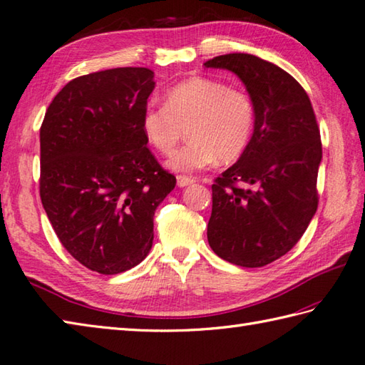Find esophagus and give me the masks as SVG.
Segmentation results:
<instances>
[{
  "instance_id": "1",
  "label": "esophagus",
  "mask_w": 365,
  "mask_h": 365,
  "mask_svg": "<svg viewBox=\"0 0 365 365\" xmlns=\"http://www.w3.org/2000/svg\"><path fill=\"white\" fill-rule=\"evenodd\" d=\"M192 182H195V178L192 177H188V175H177V185L180 188L183 187H188V185H191Z\"/></svg>"
}]
</instances>
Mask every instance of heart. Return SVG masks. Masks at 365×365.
Here are the masks:
<instances>
[{
	"mask_svg": "<svg viewBox=\"0 0 365 365\" xmlns=\"http://www.w3.org/2000/svg\"><path fill=\"white\" fill-rule=\"evenodd\" d=\"M256 109L248 93L230 83L192 77L169 88L164 106H148L142 113V131L161 155H170L187 130L190 142L170 156L169 168L195 173L217 160L234 163L253 138Z\"/></svg>",
	"mask_w": 365,
	"mask_h": 365,
	"instance_id": "heart-1",
	"label": "heart"
}]
</instances>
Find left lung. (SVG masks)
<instances>
[{"instance_id": "obj_1", "label": "left lung", "mask_w": 365, "mask_h": 365, "mask_svg": "<svg viewBox=\"0 0 365 365\" xmlns=\"http://www.w3.org/2000/svg\"><path fill=\"white\" fill-rule=\"evenodd\" d=\"M204 66L237 74L256 109L245 153L212 185L207 239L235 266H267L297 244L318 209L323 148L315 112L294 77L258 56L220 55Z\"/></svg>"}]
</instances>
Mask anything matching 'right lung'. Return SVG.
Listing matches in <instances>:
<instances>
[{"label": "right lung", "mask_w": 365, "mask_h": 365, "mask_svg": "<svg viewBox=\"0 0 365 365\" xmlns=\"http://www.w3.org/2000/svg\"><path fill=\"white\" fill-rule=\"evenodd\" d=\"M153 88L147 68L81 76L41 125L42 205L61 245L93 272L120 274L145 259L156 207L175 187L142 131Z\"/></svg>", "instance_id": "obj_1"}]
</instances>
